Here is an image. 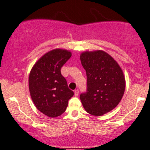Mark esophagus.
<instances>
[{"mask_svg":"<svg viewBox=\"0 0 150 150\" xmlns=\"http://www.w3.org/2000/svg\"><path fill=\"white\" fill-rule=\"evenodd\" d=\"M79 90H74V95L76 96V97H77V96L79 95Z\"/></svg>","mask_w":150,"mask_h":150,"instance_id":"34e87169","label":"esophagus"}]
</instances>
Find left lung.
Wrapping results in <instances>:
<instances>
[{
  "label": "left lung",
  "instance_id": "1",
  "mask_svg": "<svg viewBox=\"0 0 150 150\" xmlns=\"http://www.w3.org/2000/svg\"><path fill=\"white\" fill-rule=\"evenodd\" d=\"M86 69L87 90L80 99L88 113L101 116L117 106L125 90V79L117 62L103 51H86L80 56Z\"/></svg>",
  "mask_w": 150,
  "mask_h": 150
}]
</instances>
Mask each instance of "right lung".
Listing matches in <instances>:
<instances>
[{
	"label": "right lung",
	"instance_id": "add662e5",
	"mask_svg": "<svg viewBox=\"0 0 150 150\" xmlns=\"http://www.w3.org/2000/svg\"><path fill=\"white\" fill-rule=\"evenodd\" d=\"M71 56L67 50L53 49L39 59L30 72L28 85L32 100L36 108L49 117L63 113L74 95L60 71Z\"/></svg>",
	"mask_w": 150,
	"mask_h": 150
}]
</instances>
